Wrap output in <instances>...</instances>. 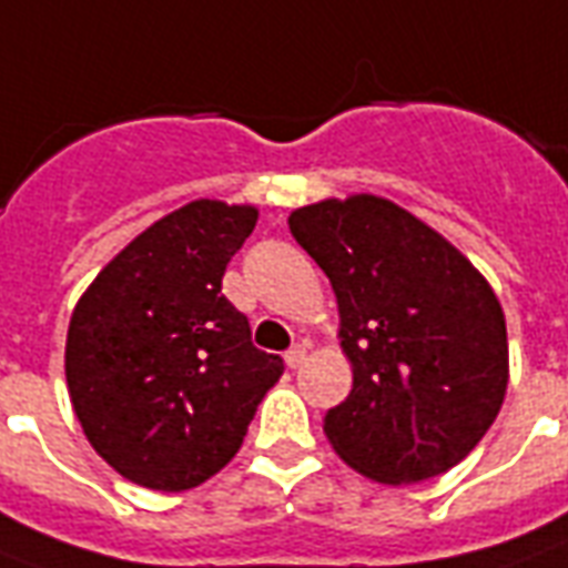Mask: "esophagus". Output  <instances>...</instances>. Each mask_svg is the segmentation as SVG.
Wrapping results in <instances>:
<instances>
[{"label":"esophagus","instance_id":"34e87169","mask_svg":"<svg viewBox=\"0 0 568 568\" xmlns=\"http://www.w3.org/2000/svg\"><path fill=\"white\" fill-rule=\"evenodd\" d=\"M305 357H308V351H305V345H293L287 351V354H284V359H287L290 369H300L302 363H305Z\"/></svg>","mask_w":568,"mask_h":568}]
</instances>
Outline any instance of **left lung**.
Listing matches in <instances>:
<instances>
[{
  "mask_svg": "<svg viewBox=\"0 0 568 568\" xmlns=\"http://www.w3.org/2000/svg\"><path fill=\"white\" fill-rule=\"evenodd\" d=\"M333 284L354 387L324 417L338 457L381 484L466 457L508 387L505 314L457 247L387 199H326L287 217Z\"/></svg>",
  "mask_w": 568,
  "mask_h": 568,
  "instance_id": "obj_1",
  "label": "left lung"
}]
</instances>
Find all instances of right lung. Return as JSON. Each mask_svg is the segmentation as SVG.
<instances>
[{
  "instance_id": "add662e5",
  "label": "right lung",
  "mask_w": 568,
  "mask_h": 568,
  "mask_svg": "<svg viewBox=\"0 0 568 568\" xmlns=\"http://www.w3.org/2000/svg\"><path fill=\"white\" fill-rule=\"evenodd\" d=\"M256 209L196 199L132 239L78 300L65 381L84 436L130 481L178 494L242 448L284 359L221 293Z\"/></svg>"
}]
</instances>
